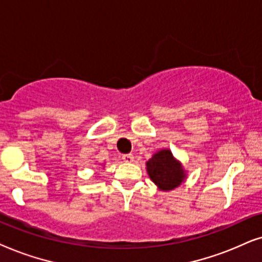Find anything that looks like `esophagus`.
I'll return each instance as SVG.
<instances>
[{"mask_svg":"<svg viewBox=\"0 0 262 262\" xmlns=\"http://www.w3.org/2000/svg\"><path fill=\"white\" fill-rule=\"evenodd\" d=\"M122 159H123L125 163H133L134 162V156L133 155H123V156H122Z\"/></svg>","mask_w":262,"mask_h":262,"instance_id":"1","label":"esophagus"}]
</instances>
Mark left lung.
I'll use <instances>...</instances> for the list:
<instances>
[{
	"mask_svg": "<svg viewBox=\"0 0 262 262\" xmlns=\"http://www.w3.org/2000/svg\"><path fill=\"white\" fill-rule=\"evenodd\" d=\"M149 179L159 190L169 191L182 184L187 179V171L182 163L175 158L169 148H160L146 162Z\"/></svg>",
	"mask_w": 262,
	"mask_h": 262,
	"instance_id": "1",
	"label": "left lung"
}]
</instances>
